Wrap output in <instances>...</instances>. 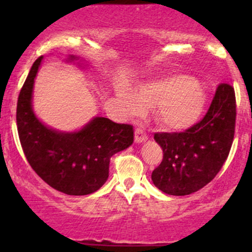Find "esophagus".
Returning a JSON list of instances; mask_svg holds the SVG:
<instances>
[{
	"label": "esophagus",
	"instance_id": "esophagus-1",
	"mask_svg": "<svg viewBox=\"0 0 252 252\" xmlns=\"http://www.w3.org/2000/svg\"><path fill=\"white\" fill-rule=\"evenodd\" d=\"M148 140V135L146 134V131H144V129L142 126H138V128H136L135 130V142L136 143H141V142H144V141Z\"/></svg>",
	"mask_w": 252,
	"mask_h": 252
}]
</instances>
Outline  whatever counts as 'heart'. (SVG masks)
<instances>
[{"mask_svg": "<svg viewBox=\"0 0 252 252\" xmlns=\"http://www.w3.org/2000/svg\"><path fill=\"white\" fill-rule=\"evenodd\" d=\"M118 99L126 114L140 115L143 106L154 108L155 121L167 130H185L200 117L205 94L198 82L186 76H173L147 84L136 94L129 89L118 91Z\"/></svg>", "mask_w": 252, "mask_h": 252, "instance_id": "obj_1", "label": "heart"}]
</instances>
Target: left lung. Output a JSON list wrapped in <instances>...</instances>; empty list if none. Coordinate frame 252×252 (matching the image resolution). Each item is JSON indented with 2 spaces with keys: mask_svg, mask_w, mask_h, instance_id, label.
I'll return each mask as SVG.
<instances>
[{
  "mask_svg": "<svg viewBox=\"0 0 252 252\" xmlns=\"http://www.w3.org/2000/svg\"><path fill=\"white\" fill-rule=\"evenodd\" d=\"M236 114L235 89L221 83L201 121L181 132H156L163 158L152 173L155 186L167 194L187 195L212 181L232 146Z\"/></svg>",
  "mask_w": 252,
  "mask_h": 252,
  "instance_id": "8db88e82",
  "label": "left lung"
}]
</instances>
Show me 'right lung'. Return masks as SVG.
Wrapping results in <instances>:
<instances>
[{
    "mask_svg": "<svg viewBox=\"0 0 252 252\" xmlns=\"http://www.w3.org/2000/svg\"><path fill=\"white\" fill-rule=\"evenodd\" d=\"M41 60L39 57L34 62L17 99L22 150L34 172L54 189L68 195L91 194L108 180L111 156L134 142L132 126L94 117L79 131L60 132L42 124L32 109L34 79Z\"/></svg>",
    "mask_w": 252,
    "mask_h": 252,
    "instance_id": "add662e5",
    "label": "right lung"
}]
</instances>
